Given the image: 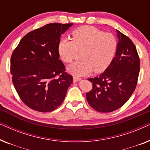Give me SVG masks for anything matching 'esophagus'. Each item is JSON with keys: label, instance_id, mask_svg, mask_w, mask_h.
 Returning a JSON list of instances; mask_svg holds the SVG:
<instances>
[{"label": "esophagus", "instance_id": "34e87169", "mask_svg": "<svg viewBox=\"0 0 150 150\" xmlns=\"http://www.w3.org/2000/svg\"><path fill=\"white\" fill-rule=\"evenodd\" d=\"M81 80V79L79 77H76V76H73V81L74 82V83H76L77 81H79Z\"/></svg>", "mask_w": 150, "mask_h": 150}]
</instances>
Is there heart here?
<instances>
[{"mask_svg": "<svg viewBox=\"0 0 150 150\" xmlns=\"http://www.w3.org/2000/svg\"><path fill=\"white\" fill-rule=\"evenodd\" d=\"M117 42L113 35L104 33L91 26L78 28L71 33V41L62 38L58 44V52L65 63H70L77 52L82 51V61L73 63L67 71L76 77L89 74L92 70L100 73L109 66L115 55Z\"/></svg>", "mask_w": 150, "mask_h": 150, "instance_id": "1", "label": "heart"}]
</instances>
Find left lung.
Instances as JSON below:
<instances>
[{"label":"left lung","instance_id":"obj_1","mask_svg":"<svg viewBox=\"0 0 150 150\" xmlns=\"http://www.w3.org/2000/svg\"><path fill=\"white\" fill-rule=\"evenodd\" d=\"M115 57L101 74L88 79L93 88L86 93L88 103L101 112L114 111L129 100L137 85L140 59L136 46L128 37L117 30Z\"/></svg>","mask_w":150,"mask_h":150}]
</instances>
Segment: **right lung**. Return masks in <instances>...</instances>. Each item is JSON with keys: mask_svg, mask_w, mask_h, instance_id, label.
Wrapping results in <instances>:
<instances>
[{"mask_svg": "<svg viewBox=\"0 0 150 150\" xmlns=\"http://www.w3.org/2000/svg\"><path fill=\"white\" fill-rule=\"evenodd\" d=\"M72 25L51 23L32 30L12 53V82L22 101L33 110L47 112L56 109L72 83L58 52L61 34Z\"/></svg>", "mask_w": 150, "mask_h": 150, "instance_id": "obj_1", "label": "right lung"}]
</instances>
